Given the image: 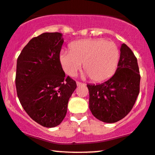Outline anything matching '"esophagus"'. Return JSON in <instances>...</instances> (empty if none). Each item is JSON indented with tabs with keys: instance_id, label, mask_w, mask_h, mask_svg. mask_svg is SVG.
<instances>
[{
	"instance_id": "esophagus-1",
	"label": "esophagus",
	"mask_w": 155,
	"mask_h": 155,
	"mask_svg": "<svg viewBox=\"0 0 155 155\" xmlns=\"http://www.w3.org/2000/svg\"><path fill=\"white\" fill-rule=\"evenodd\" d=\"M77 85L78 86H82V85H84V86L85 84H84V83H81V82L77 81Z\"/></svg>"
}]
</instances>
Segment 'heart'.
<instances>
[{
  "label": "heart",
  "instance_id": "obj_1",
  "mask_svg": "<svg viewBox=\"0 0 155 155\" xmlns=\"http://www.w3.org/2000/svg\"><path fill=\"white\" fill-rule=\"evenodd\" d=\"M70 51H62L60 62L63 70L69 76H74L81 68L93 81L108 79L116 71L119 60L117 45L103 38H87L70 45Z\"/></svg>",
  "mask_w": 155,
  "mask_h": 155
}]
</instances>
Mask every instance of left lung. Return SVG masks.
<instances>
[{
	"instance_id": "1",
	"label": "left lung",
	"mask_w": 155,
	"mask_h": 155,
	"mask_svg": "<svg viewBox=\"0 0 155 155\" xmlns=\"http://www.w3.org/2000/svg\"><path fill=\"white\" fill-rule=\"evenodd\" d=\"M114 74L100 84H88L89 108L95 118L114 123L132 110L140 92V75L138 61L125 43Z\"/></svg>"
}]
</instances>
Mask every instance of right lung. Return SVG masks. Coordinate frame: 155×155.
Instances as JSON below:
<instances>
[{
    "label": "right lung",
    "instance_id": "right-lung-1",
    "mask_svg": "<svg viewBox=\"0 0 155 155\" xmlns=\"http://www.w3.org/2000/svg\"><path fill=\"white\" fill-rule=\"evenodd\" d=\"M62 36L54 32L34 37L17 61L15 85L19 102L34 121L47 128L63 121L69 100L77 88L75 81L65 77L61 66Z\"/></svg>",
    "mask_w": 155,
    "mask_h": 155
}]
</instances>
